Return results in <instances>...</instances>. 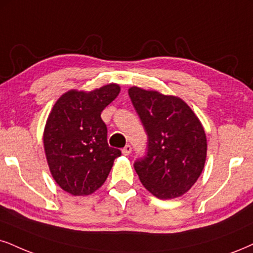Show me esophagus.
I'll use <instances>...</instances> for the list:
<instances>
[{"instance_id": "esophagus-1", "label": "esophagus", "mask_w": 253, "mask_h": 253, "mask_svg": "<svg viewBox=\"0 0 253 253\" xmlns=\"http://www.w3.org/2000/svg\"><path fill=\"white\" fill-rule=\"evenodd\" d=\"M122 152H123V155H126V156H127V155H130V152H131V145H126L124 146L123 149H122Z\"/></svg>"}]
</instances>
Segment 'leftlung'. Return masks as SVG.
Here are the masks:
<instances>
[{
	"label": "left lung",
	"mask_w": 253,
	"mask_h": 253,
	"mask_svg": "<svg viewBox=\"0 0 253 253\" xmlns=\"http://www.w3.org/2000/svg\"><path fill=\"white\" fill-rule=\"evenodd\" d=\"M132 105L148 135L146 154L133 163L139 180L161 199L179 197L201 176L207 136L198 117L174 96L129 89Z\"/></svg>",
	"instance_id": "8db88e82"
}]
</instances>
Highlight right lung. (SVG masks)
I'll return each instance as SVG.
<instances>
[{"label":"right lung","instance_id":"obj_1","mask_svg":"<svg viewBox=\"0 0 253 253\" xmlns=\"http://www.w3.org/2000/svg\"><path fill=\"white\" fill-rule=\"evenodd\" d=\"M117 84L91 92L70 90L55 103L43 136L49 169L64 191L90 195L108 178L121 150L108 145L101 112L120 93Z\"/></svg>","mask_w":253,"mask_h":253}]
</instances>
